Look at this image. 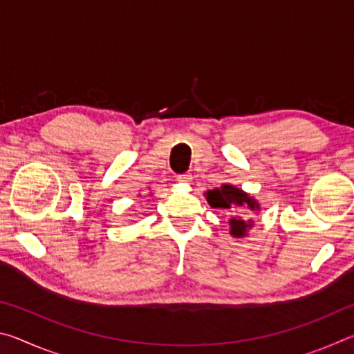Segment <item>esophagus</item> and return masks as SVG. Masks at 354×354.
I'll list each match as a JSON object with an SVG mask.
<instances>
[{
	"label": "esophagus",
	"mask_w": 354,
	"mask_h": 354,
	"mask_svg": "<svg viewBox=\"0 0 354 354\" xmlns=\"http://www.w3.org/2000/svg\"><path fill=\"white\" fill-rule=\"evenodd\" d=\"M176 179L179 183H189L192 179V175H190V173H183V175H178Z\"/></svg>",
	"instance_id": "34e87169"
}]
</instances>
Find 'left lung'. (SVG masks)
<instances>
[{
	"label": "left lung",
	"instance_id": "left-lung-1",
	"mask_svg": "<svg viewBox=\"0 0 354 354\" xmlns=\"http://www.w3.org/2000/svg\"><path fill=\"white\" fill-rule=\"evenodd\" d=\"M206 198L207 203L211 205L212 207H221V209H231L234 206H242V205H247L250 209H254L259 207L257 206V203L250 198L247 194H243L242 190L236 189L234 185H221L220 189H214V190H209L206 194ZM230 225H231V234L234 237H243L245 232H247V227L253 226V220H241V218H231L230 220Z\"/></svg>",
	"mask_w": 354,
	"mask_h": 354
}]
</instances>
